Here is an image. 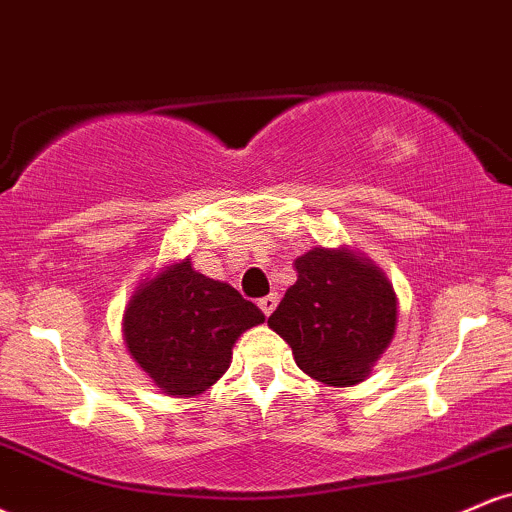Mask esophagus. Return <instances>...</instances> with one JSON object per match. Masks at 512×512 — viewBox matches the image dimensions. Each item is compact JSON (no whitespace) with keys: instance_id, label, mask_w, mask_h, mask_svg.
<instances>
[{"instance_id":"34e87169","label":"esophagus","mask_w":512,"mask_h":512,"mask_svg":"<svg viewBox=\"0 0 512 512\" xmlns=\"http://www.w3.org/2000/svg\"><path fill=\"white\" fill-rule=\"evenodd\" d=\"M276 303H279V298L274 296V293H269V296H264V298H260V310L264 315H272L274 313V308H276Z\"/></svg>"}]
</instances>
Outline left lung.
<instances>
[{
    "label": "left lung",
    "instance_id": "8db88e82",
    "mask_svg": "<svg viewBox=\"0 0 512 512\" xmlns=\"http://www.w3.org/2000/svg\"><path fill=\"white\" fill-rule=\"evenodd\" d=\"M269 317L305 375L330 387L363 383L397 330V293L383 269L349 245H315Z\"/></svg>",
    "mask_w": 512,
    "mask_h": 512
}]
</instances>
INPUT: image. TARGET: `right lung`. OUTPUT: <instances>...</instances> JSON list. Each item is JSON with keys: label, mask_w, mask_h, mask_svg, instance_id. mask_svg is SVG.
Masks as SVG:
<instances>
[{"label": "right lung", "mask_w": 512, "mask_h": 512, "mask_svg": "<svg viewBox=\"0 0 512 512\" xmlns=\"http://www.w3.org/2000/svg\"><path fill=\"white\" fill-rule=\"evenodd\" d=\"M262 310L226 281L195 272L190 257L146 276L122 315L129 356L163 395L197 397L231 366L238 337Z\"/></svg>", "instance_id": "obj_1"}]
</instances>
